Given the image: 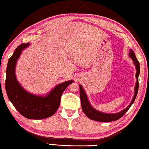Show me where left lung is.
Listing matches in <instances>:
<instances>
[{
    "label": "left lung",
    "instance_id": "8db88e82",
    "mask_svg": "<svg viewBox=\"0 0 149 149\" xmlns=\"http://www.w3.org/2000/svg\"><path fill=\"white\" fill-rule=\"evenodd\" d=\"M129 56L130 58L132 59V61H134V64L135 65V67H136V77L137 80L136 86H135L134 88V97H133L131 102H130V104L125 108V109H124L123 110H122L120 112L118 113H114V114L101 112L98 110L94 109V108L91 106L90 102H89L88 99L87 97V95H86L84 88H82V86L81 85H79V95H80L82 110H83L84 114L86 115V116L89 118L90 119L98 122H112L117 120H118L119 118H120L122 116H124V114L127 112L128 109L130 108V106H132V104L134 103L135 99H136L137 93H138L139 91V75L140 74V65L139 62L137 60L136 57V55L134 54V52H133L132 49H130Z\"/></svg>",
    "mask_w": 149,
    "mask_h": 149
}]
</instances>
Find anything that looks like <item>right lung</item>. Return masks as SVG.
Segmentation results:
<instances>
[{"label":"right lung","instance_id":"obj_1","mask_svg":"<svg viewBox=\"0 0 149 149\" xmlns=\"http://www.w3.org/2000/svg\"><path fill=\"white\" fill-rule=\"evenodd\" d=\"M29 45V43L21 44L8 59L5 88L8 99L21 115L29 119H44L56 112L63 91L74 81L59 84L45 96H37L26 91L17 81L15 67L22 51Z\"/></svg>","mask_w":149,"mask_h":149}]
</instances>
